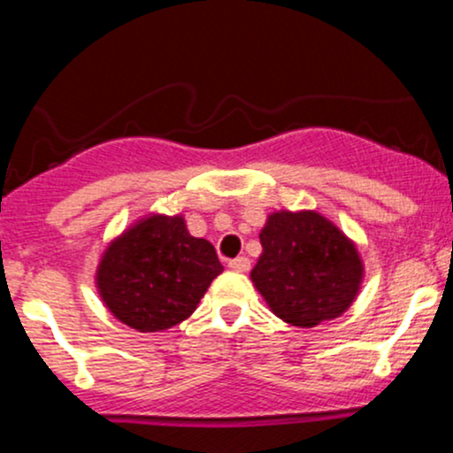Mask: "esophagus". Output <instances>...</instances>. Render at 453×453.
Instances as JSON below:
<instances>
[{
    "label": "esophagus",
    "mask_w": 453,
    "mask_h": 453,
    "mask_svg": "<svg viewBox=\"0 0 453 453\" xmlns=\"http://www.w3.org/2000/svg\"><path fill=\"white\" fill-rule=\"evenodd\" d=\"M227 266H230L234 273H247V270L251 268V262H249V257L241 256L236 259H230V262H227Z\"/></svg>",
    "instance_id": "esophagus-1"
}]
</instances>
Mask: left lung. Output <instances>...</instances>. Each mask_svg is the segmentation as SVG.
<instances>
[{"label": "left lung", "instance_id": "1", "mask_svg": "<svg viewBox=\"0 0 453 453\" xmlns=\"http://www.w3.org/2000/svg\"><path fill=\"white\" fill-rule=\"evenodd\" d=\"M259 242L251 280L288 324L313 327L334 319L360 292L364 266L356 244L319 212H273Z\"/></svg>", "mask_w": 453, "mask_h": 453}]
</instances>
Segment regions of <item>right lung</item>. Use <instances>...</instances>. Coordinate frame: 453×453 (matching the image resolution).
<instances>
[{
    "instance_id": "1",
    "label": "right lung",
    "mask_w": 453,
    "mask_h": 453,
    "mask_svg": "<svg viewBox=\"0 0 453 453\" xmlns=\"http://www.w3.org/2000/svg\"><path fill=\"white\" fill-rule=\"evenodd\" d=\"M223 266L215 247L187 232L180 215H150L108 244L96 283L104 304L138 332L187 319Z\"/></svg>"
}]
</instances>
